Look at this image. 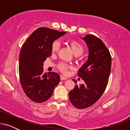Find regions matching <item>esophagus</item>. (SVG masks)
<instances>
[{
  "label": "esophagus",
  "instance_id": "34e87169",
  "mask_svg": "<svg viewBox=\"0 0 130 130\" xmlns=\"http://www.w3.org/2000/svg\"><path fill=\"white\" fill-rule=\"evenodd\" d=\"M60 79L62 80H67V78L66 77L64 76H63V75H60Z\"/></svg>",
  "mask_w": 130,
  "mask_h": 130
}]
</instances>
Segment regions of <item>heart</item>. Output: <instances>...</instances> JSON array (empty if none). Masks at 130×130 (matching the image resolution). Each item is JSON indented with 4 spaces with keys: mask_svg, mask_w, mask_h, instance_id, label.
I'll return each mask as SVG.
<instances>
[{
    "mask_svg": "<svg viewBox=\"0 0 130 130\" xmlns=\"http://www.w3.org/2000/svg\"><path fill=\"white\" fill-rule=\"evenodd\" d=\"M69 44L71 47V50L73 53L74 56H79L83 54L84 51V48L83 45L79 42L76 41V40H71L69 42ZM60 47V43L58 41H54L52 44L51 51L53 53H56L59 50ZM69 67L68 65L65 63H61L59 65V68L62 72L66 73L68 68Z\"/></svg>",
    "mask_w": 130,
    "mask_h": 130,
    "instance_id": "heart-1",
    "label": "heart"
}]
</instances>
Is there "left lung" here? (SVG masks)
Masks as SVG:
<instances>
[{"label":"left lung","mask_w":130,"mask_h":130,"mask_svg":"<svg viewBox=\"0 0 130 130\" xmlns=\"http://www.w3.org/2000/svg\"><path fill=\"white\" fill-rule=\"evenodd\" d=\"M83 40L87 46L89 56L77 75L84 83L79 86L75 85L69 92L70 102L77 109L89 108L99 100L108 84L111 67V54L100 38L86 35Z\"/></svg>","instance_id":"left-lung-1"}]
</instances>
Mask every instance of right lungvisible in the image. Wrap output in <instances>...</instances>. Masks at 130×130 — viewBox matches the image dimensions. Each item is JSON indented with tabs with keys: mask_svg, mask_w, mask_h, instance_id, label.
<instances>
[{
	"mask_svg": "<svg viewBox=\"0 0 130 130\" xmlns=\"http://www.w3.org/2000/svg\"><path fill=\"white\" fill-rule=\"evenodd\" d=\"M66 33L49 28H38L30 35L21 50L20 83L26 95L34 102L47 101L60 82V76L57 73L43 72V63L51 56L53 43Z\"/></svg>",
	"mask_w": 130,
	"mask_h": 130,
	"instance_id": "1",
	"label": "right lung"
}]
</instances>
